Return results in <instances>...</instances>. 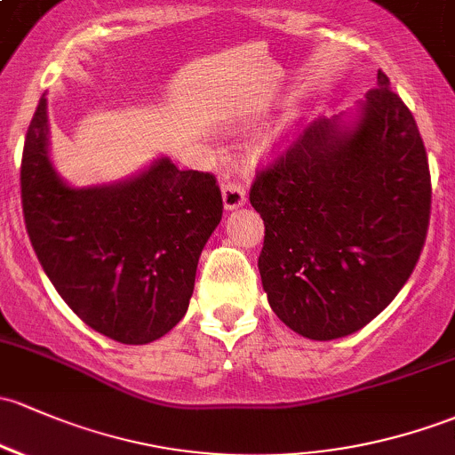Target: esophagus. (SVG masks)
<instances>
[{
	"instance_id": "1",
	"label": "esophagus",
	"mask_w": 455,
	"mask_h": 455,
	"mask_svg": "<svg viewBox=\"0 0 455 455\" xmlns=\"http://www.w3.org/2000/svg\"><path fill=\"white\" fill-rule=\"evenodd\" d=\"M245 202H247V193L241 182H236V180H228V182H223V206H226V210L241 208Z\"/></svg>"
}]
</instances>
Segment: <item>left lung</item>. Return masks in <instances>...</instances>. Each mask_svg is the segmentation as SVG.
Segmentation results:
<instances>
[{
	"label": "left lung",
	"instance_id": "8db88e82",
	"mask_svg": "<svg viewBox=\"0 0 455 455\" xmlns=\"http://www.w3.org/2000/svg\"><path fill=\"white\" fill-rule=\"evenodd\" d=\"M258 268L280 321L312 340L354 334L397 297L421 256L432 180L417 121L384 71L354 128L316 119L256 171Z\"/></svg>",
	"mask_w": 455,
	"mask_h": 455
}]
</instances>
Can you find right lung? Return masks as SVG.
<instances>
[{
	"label": "right lung",
	"instance_id": "right-lung-1",
	"mask_svg": "<svg viewBox=\"0 0 455 455\" xmlns=\"http://www.w3.org/2000/svg\"><path fill=\"white\" fill-rule=\"evenodd\" d=\"M21 206L58 295L124 345L151 343L182 321L202 249L223 214L217 178L169 158L116 187L62 184L47 158L45 100L23 145Z\"/></svg>",
	"mask_w": 455,
	"mask_h": 455
}]
</instances>
